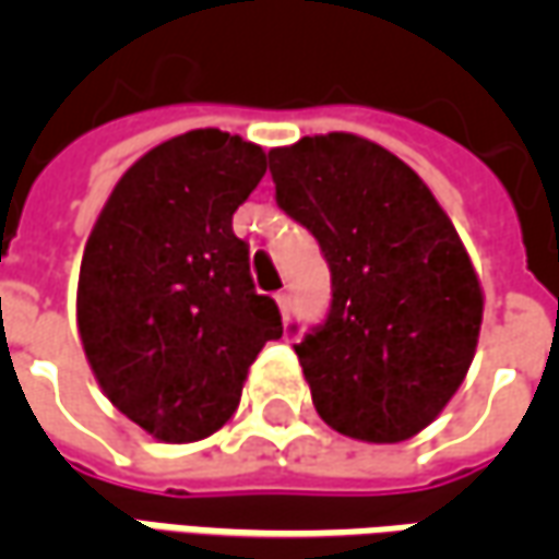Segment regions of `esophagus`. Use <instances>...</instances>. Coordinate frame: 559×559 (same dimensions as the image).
Segmentation results:
<instances>
[{
  "label": "esophagus",
  "mask_w": 559,
  "mask_h": 559,
  "mask_svg": "<svg viewBox=\"0 0 559 559\" xmlns=\"http://www.w3.org/2000/svg\"><path fill=\"white\" fill-rule=\"evenodd\" d=\"M275 302H278V308H281V317H284V320H290V311H293V296H290V293L281 290L278 296H275Z\"/></svg>",
  "instance_id": "1"
}]
</instances>
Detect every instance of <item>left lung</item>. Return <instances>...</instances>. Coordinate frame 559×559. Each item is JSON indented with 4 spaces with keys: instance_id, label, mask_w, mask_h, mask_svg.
<instances>
[{
    "instance_id": "8db88e82",
    "label": "left lung",
    "mask_w": 559,
    "mask_h": 559,
    "mask_svg": "<svg viewBox=\"0 0 559 559\" xmlns=\"http://www.w3.org/2000/svg\"><path fill=\"white\" fill-rule=\"evenodd\" d=\"M269 173L332 275L323 323L296 344L317 413L368 443L407 440L455 395L479 338V278L452 221L404 160L356 134L272 148Z\"/></svg>"
}]
</instances>
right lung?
Wrapping results in <instances>:
<instances>
[{
	"label": "right lung",
	"mask_w": 559,
	"mask_h": 559,
	"mask_svg": "<svg viewBox=\"0 0 559 559\" xmlns=\"http://www.w3.org/2000/svg\"><path fill=\"white\" fill-rule=\"evenodd\" d=\"M263 173L266 152L218 128L167 140L119 179L83 251L86 359L104 395L164 443L218 431L257 353L284 332L233 233Z\"/></svg>",
	"instance_id": "right-lung-1"
}]
</instances>
